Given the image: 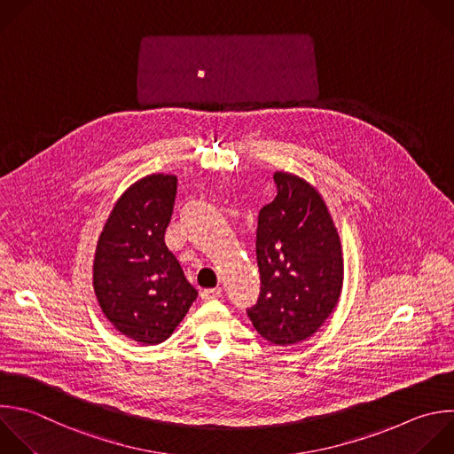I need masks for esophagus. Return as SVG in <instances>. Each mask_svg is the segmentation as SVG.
<instances>
[{"mask_svg": "<svg viewBox=\"0 0 454 454\" xmlns=\"http://www.w3.org/2000/svg\"><path fill=\"white\" fill-rule=\"evenodd\" d=\"M221 295V288H205L201 292V301H212V299H217Z\"/></svg>", "mask_w": 454, "mask_h": 454, "instance_id": "obj_1", "label": "esophagus"}]
</instances>
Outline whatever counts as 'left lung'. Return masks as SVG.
I'll return each instance as SVG.
<instances>
[{
	"mask_svg": "<svg viewBox=\"0 0 454 454\" xmlns=\"http://www.w3.org/2000/svg\"><path fill=\"white\" fill-rule=\"evenodd\" d=\"M276 198L258 214V303L247 310L254 330L276 346L309 340L339 305L342 244L321 192L292 173L276 171Z\"/></svg>",
	"mask_w": 454,
	"mask_h": 454,
	"instance_id": "left-lung-1",
	"label": "left lung"
}]
</instances>
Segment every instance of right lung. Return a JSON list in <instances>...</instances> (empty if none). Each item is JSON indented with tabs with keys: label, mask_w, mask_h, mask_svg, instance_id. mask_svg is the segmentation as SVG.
<instances>
[{
	"label": "right lung",
	"mask_w": 454,
	"mask_h": 454,
	"mask_svg": "<svg viewBox=\"0 0 454 454\" xmlns=\"http://www.w3.org/2000/svg\"><path fill=\"white\" fill-rule=\"evenodd\" d=\"M175 198V175L137 180L115 201L96 244L92 285L101 312L144 346L168 340L198 297L164 240Z\"/></svg>",
	"instance_id": "add662e5"
}]
</instances>
